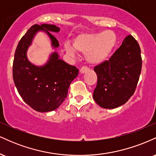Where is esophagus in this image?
<instances>
[{
    "label": "esophagus",
    "instance_id": "34e87169",
    "mask_svg": "<svg viewBox=\"0 0 156 156\" xmlns=\"http://www.w3.org/2000/svg\"><path fill=\"white\" fill-rule=\"evenodd\" d=\"M87 70H88V68H87V67H82L80 69V73H81V74H83V73L87 72Z\"/></svg>",
    "mask_w": 156,
    "mask_h": 156
}]
</instances>
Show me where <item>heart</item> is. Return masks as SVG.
Returning <instances> with one entry per match:
<instances>
[{
    "mask_svg": "<svg viewBox=\"0 0 156 156\" xmlns=\"http://www.w3.org/2000/svg\"><path fill=\"white\" fill-rule=\"evenodd\" d=\"M117 43V36L114 31L107 30L101 32H88L78 35L73 42L75 51L85 53L86 60L91 64L103 62L111 54ZM64 49L67 54L73 55L74 50L65 44Z\"/></svg>",
    "mask_w": 156,
    "mask_h": 156,
    "instance_id": "1",
    "label": "heart"
}]
</instances>
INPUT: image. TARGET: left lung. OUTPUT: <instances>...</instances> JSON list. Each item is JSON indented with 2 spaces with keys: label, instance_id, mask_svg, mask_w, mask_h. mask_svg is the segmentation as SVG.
Wrapping results in <instances>:
<instances>
[{
  "label": "left lung",
  "instance_id": "8db88e82",
  "mask_svg": "<svg viewBox=\"0 0 156 156\" xmlns=\"http://www.w3.org/2000/svg\"><path fill=\"white\" fill-rule=\"evenodd\" d=\"M141 64L139 43L133 36H127L108 61L94 68L98 83L93 98L97 104L109 109L125 104L135 92Z\"/></svg>",
  "mask_w": 156,
  "mask_h": 156
}]
</instances>
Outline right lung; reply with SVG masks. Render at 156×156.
Here are the masks:
<instances>
[{
	"mask_svg": "<svg viewBox=\"0 0 156 156\" xmlns=\"http://www.w3.org/2000/svg\"><path fill=\"white\" fill-rule=\"evenodd\" d=\"M55 25L42 24L31 26L20 40L13 62V80L20 95L25 103L39 112L54 111L67 96L71 82L78 75V69L59 59L55 52L43 66H35L27 58V51L34 37L39 31H44L51 40L52 47L59 46L51 32H58Z\"/></svg>",
	"mask_w": 156,
	"mask_h": 156,
	"instance_id": "right-lung-1",
	"label": "right lung"
}]
</instances>
